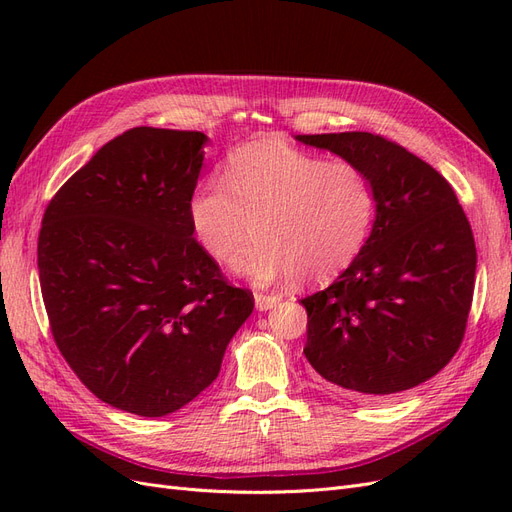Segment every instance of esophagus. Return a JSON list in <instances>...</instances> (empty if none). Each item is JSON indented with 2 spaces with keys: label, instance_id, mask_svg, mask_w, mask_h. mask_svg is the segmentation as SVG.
<instances>
[{
  "label": "esophagus",
  "instance_id": "1",
  "mask_svg": "<svg viewBox=\"0 0 512 512\" xmlns=\"http://www.w3.org/2000/svg\"><path fill=\"white\" fill-rule=\"evenodd\" d=\"M254 303H256L258 312H267V309H273L277 303H280V297H271V294L258 292L254 297Z\"/></svg>",
  "mask_w": 512,
  "mask_h": 512
}]
</instances>
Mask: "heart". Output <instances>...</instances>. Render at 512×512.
<instances>
[{"label":"heart","instance_id":"heart-1","mask_svg":"<svg viewBox=\"0 0 512 512\" xmlns=\"http://www.w3.org/2000/svg\"><path fill=\"white\" fill-rule=\"evenodd\" d=\"M374 215L376 196L359 166L269 138L230 151L224 183L207 179L188 200L190 228L213 260L230 256L254 222L256 239L230 269L258 284L333 280L361 254Z\"/></svg>","mask_w":512,"mask_h":512}]
</instances>
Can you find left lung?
<instances>
[{"mask_svg":"<svg viewBox=\"0 0 512 512\" xmlns=\"http://www.w3.org/2000/svg\"><path fill=\"white\" fill-rule=\"evenodd\" d=\"M359 166L376 196L361 254L307 309L305 359L335 391L386 399L453 359L472 305L476 245L448 181L369 132L299 134Z\"/></svg>","mask_w":512,"mask_h":512,"instance_id":"1","label":"left lung"}]
</instances>
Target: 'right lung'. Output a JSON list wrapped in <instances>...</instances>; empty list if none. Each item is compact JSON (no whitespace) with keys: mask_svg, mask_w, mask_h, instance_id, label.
Masks as SVG:
<instances>
[{"mask_svg":"<svg viewBox=\"0 0 512 512\" xmlns=\"http://www.w3.org/2000/svg\"><path fill=\"white\" fill-rule=\"evenodd\" d=\"M203 132L134 128L49 203L38 271L59 352L104 404L166 416L218 378L254 309L192 237Z\"/></svg>","mask_w":512,"mask_h":512,"instance_id":"add662e5","label":"right lung"}]
</instances>
